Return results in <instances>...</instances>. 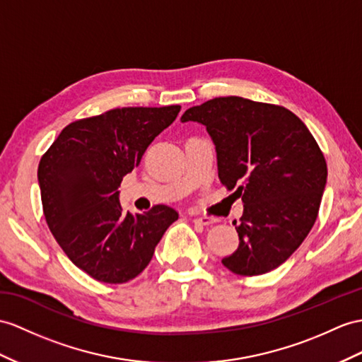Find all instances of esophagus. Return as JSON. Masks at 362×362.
Listing matches in <instances>:
<instances>
[{
  "label": "esophagus",
  "instance_id": "1",
  "mask_svg": "<svg viewBox=\"0 0 362 362\" xmlns=\"http://www.w3.org/2000/svg\"><path fill=\"white\" fill-rule=\"evenodd\" d=\"M192 221L195 224H201V226H210L215 223L214 218H209V216H193Z\"/></svg>",
  "mask_w": 362,
  "mask_h": 362
}]
</instances>
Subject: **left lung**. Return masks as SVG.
<instances>
[{"label": "left lung", "mask_w": 362, "mask_h": 362, "mask_svg": "<svg viewBox=\"0 0 362 362\" xmlns=\"http://www.w3.org/2000/svg\"><path fill=\"white\" fill-rule=\"evenodd\" d=\"M181 121L206 126L219 181L243 199L235 221L240 245L224 266L243 276L279 267L312 230L327 182V164L310 132L288 109L241 96L195 105Z\"/></svg>", "instance_id": "obj_1"}]
</instances>
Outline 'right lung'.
<instances>
[{
  "instance_id": "obj_1",
  "label": "right lung",
  "mask_w": 362,
  "mask_h": 362,
  "mask_svg": "<svg viewBox=\"0 0 362 362\" xmlns=\"http://www.w3.org/2000/svg\"><path fill=\"white\" fill-rule=\"evenodd\" d=\"M181 105L112 109L66 126L38 165L44 216L78 269L107 284L134 279L151 262L164 232L178 219L169 206L132 215L119 184Z\"/></svg>"
}]
</instances>
